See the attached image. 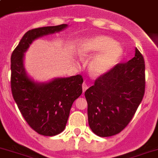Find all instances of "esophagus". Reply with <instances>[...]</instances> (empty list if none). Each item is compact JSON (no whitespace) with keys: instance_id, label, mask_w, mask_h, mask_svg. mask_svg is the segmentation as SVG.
<instances>
[{"instance_id":"1","label":"esophagus","mask_w":158,"mask_h":158,"mask_svg":"<svg viewBox=\"0 0 158 158\" xmlns=\"http://www.w3.org/2000/svg\"><path fill=\"white\" fill-rule=\"evenodd\" d=\"M87 89H88V85H87V84L86 83H83V84H82V90H83V92H85V91Z\"/></svg>"}]
</instances>
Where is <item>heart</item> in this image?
Masks as SVG:
<instances>
[{
    "label": "heart",
    "instance_id": "heart-1",
    "mask_svg": "<svg viewBox=\"0 0 158 158\" xmlns=\"http://www.w3.org/2000/svg\"><path fill=\"white\" fill-rule=\"evenodd\" d=\"M122 53L123 48L117 44L115 40L102 35L85 40L79 48V54L83 58L98 54L89 64L90 70L95 74L104 73L110 69L117 63Z\"/></svg>",
    "mask_w": 158,
    "mask_h": 158
}]
</instances>
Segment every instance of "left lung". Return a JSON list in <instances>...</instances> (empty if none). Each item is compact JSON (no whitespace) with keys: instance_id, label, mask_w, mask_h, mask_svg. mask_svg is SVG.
Here are the masks:
<instances>
[{"instance_id":"obj_1","label":"left lung","mask_w":158,"mask_h":158,"mask_svg":"<svg viewBox=\"0 0 158 158\" xmlns=\"http://www.w3.org/2000/svg\"><path fill=\"white\" fill-rule=\"evenodd\" d=\"M144 57L135 48L133 58L98 77L85 91L89 125L94 133L107 137L127 127L144 97Z\"/></svg>"}]
</instances>
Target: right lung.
<instances>
[{"instance_id":"add662e5","label":"right lung","mask_w":158,"mask_h":158,"mask_svg":"<svg viewBox=\"0 0 158 158\" xmlns=\"http://www.w3.org/2000/svg\"><path fill=\"white\" fill-rule=\"evenodd\" d=\"M67 27L61 24L30 30L11 55L10 84L14 101L30 127L47 136L58 135L64 130L72 105L82 93L83 78L76 75L47 83L35 82L25 71L23 58L34 40Z\"/></svg>"}]
</instances>
